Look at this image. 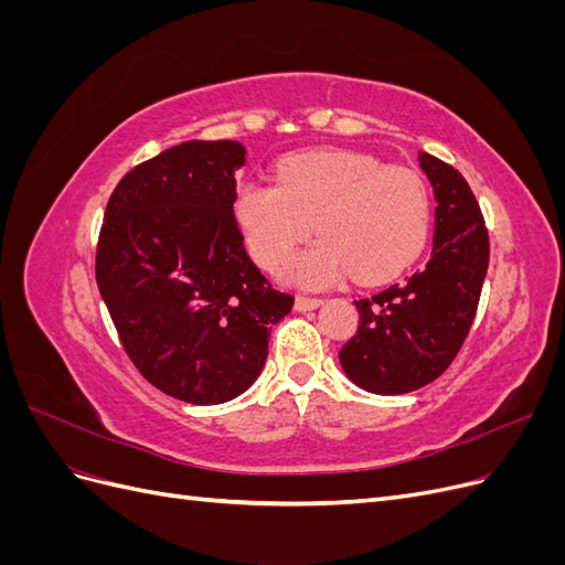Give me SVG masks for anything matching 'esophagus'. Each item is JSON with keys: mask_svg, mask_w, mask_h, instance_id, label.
Here are the masks:
<instances>
[{"mask_svg": "<svg viewBox=\"0 0 565 565\" xmlns=\"http://www.w3.org/2000/svg\"><path fill=\"white\" fill-rule=\"evenodd\" d=\"M318 306H322V299H318V297H297V301H295V309L301 313L313 311V309H318Z\"/></svg>", "mask_w": 565, "mask_h": 565, "instance_id": "34e87169", "label": "esophagus"}]
</instances>
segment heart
<instances>
[{
	"instance_id": "obj_1",
	"label": "heart",
	"mask_w": 565,
	"mask_h": 565,
	"mask_svg": "<svg viewBox=\"0 0 565 565\" xmlns=\"http://www.w3.org/2000/svg\"><path fill=\"white\" fill-rule=\"evenodd\" d=\"M233 216L254 262L278 270L311 233L320 241L299 252L285 278L324 287L351 270L358 282L398 276L426 245L431 195L405 167L347 150L289 156L278 164V185L247 181L235 191Z\"/></svg>"
}]
</instances>
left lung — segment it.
I'll return each instance as SVG.
<instances>
[{"label":"left lung","instance_id":"left-lung-1","mask_svg":"<svg viewBox=\"0 0 565 565\" xmlns=\"http://www.w3.org/2000/svg\"><path fill=\"white\" fill-rule=\"evenodd\" d=\"M436 198L426 266L358 299V332L339 351L347 377L377 396H401L438 380L465 344L481 299L490 245L481 207L455 167L419 152Z\"/></svg>","mask_w":565,"mask_h":565}]
</instances>
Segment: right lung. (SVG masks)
Listing matches in <instances>:
<instances>
[{"mask_svg":"<svg viewBox=\"0 0 565 565\" xmlns=\"http://www.w3.org/2000/svg\"><path fill=\"white\" fill-rule=\"evenodd\" d=\"M237 141H185L134 167L113 191L96 247V282L119 341L167 396L218 405L245 393L268 355L278 292L233 216Z\"/></svg>","mask_w":565,"mask_h":565,"instance_id":"1","label":"right lung"}]
</instances>
